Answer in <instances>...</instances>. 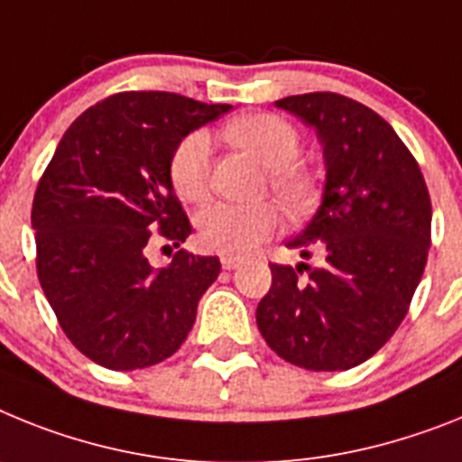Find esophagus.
<instances>
[{
  "label": "esophagus",
  "instance_id": "obj_1",
  "mask_svg": "<svg viewBox=\"0 0 462 462\" xmlns=\"http://www.w3.org/2000/svg\"><path fill=\"white\" fill-rule=\"evenodd\" d=\"M220 264H223L226 270H236V267L242 264V258H232V255H223V258H220Z\"/></svg>",
  "mask_w": 462,
  "mask_h": 462
}]
</instances>
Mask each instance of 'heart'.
<instances>
[{
	"instance_id": "1",
	"label": "heart",
	"mask_w": 462,
	"mask_h": 462,
	"mask_svg": "<svg viewBox=\"0 0 462 462\" xmlns=\"http://www.w3.org/2000/svg\"><path fill=\"white\" fill-rule=\"evenodd\" d=\"M223 136L235 146L267 164V183L288 208H300L314 192V176L298 162V130L274 114H251L223 127ZM211 136L195 130L176 143L170 158V181L183 202H202L211 179ZM279 214L270 202H216L198 216V235L204 248L223 255H246L274 235Z\"/></svg>"
}]
</instances>
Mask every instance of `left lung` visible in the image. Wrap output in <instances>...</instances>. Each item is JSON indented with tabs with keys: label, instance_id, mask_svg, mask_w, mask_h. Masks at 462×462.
I'll return each instance as SVG.
<instances>
[{
	"label": "left lung",
	"instance_id": "8db88e82",
	"mask_svg": "<svg viewBox=\"0 0 462 462\" xmlns=\"http://www.w3.org/2000/svg\"><path fill=\"white\" fill-rule=\"evenodd\" d=\"M276 106L314 127L328 174L319 211L288 242L302 258L319 254V267L270 264L258 330L286 363L348 370L372 358L407 316L430 248V195L402 139L365 104L307 92Z\"/></svg>",
	"mask_w": 462,
	"mask_h": 462
}]
</instances>
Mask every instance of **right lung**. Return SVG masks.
Instances as JSON below:
<instances>
[{
  "mask_svg": "<svg viewBox=\"0 0 462 462\" xmlns=\"http://www.w3.org/2000/svg\"><path fill=\"white\" fill-rule=\"evenodd\" d=\"M230 109L176 92H118L60 139L32 202L37 274L67 339L92 363L142 370L186 342L220 260L181 248L155 270L146 246L155 236L179 246L192 232L170 158Z\"/></svg>",
  "mask_w": 462,
  "mask_h": 462,
  "instance_id": "add662e5",
  "label": "right lung"
}]
</instances>
